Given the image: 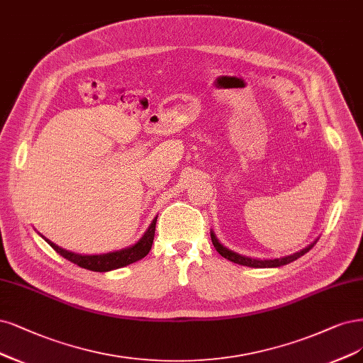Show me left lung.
<instances>
[{"label":"left lung","instance_id":"1","mask_svg":"<svg viewBox=\"0 0 363 363\" xmlns=\"http://www.w3.org/2000/svg\"><path fill=\"white\" fill-rule=\"evenodd\" d=\"M210 237H211V242H213V246L216 247V251H218L223 258H227V259L235 262V264L247 266V267H281V266H284V264H289V262H291V261H294V259H297V258H301L302 255H305L306 252H309L311 249L314 247V245L317 243V240H315L314 243H311L308 247L302 249L301 252H296V254L289 255V257L274 258V259H254V258H249V257H243V255L235 254V252L230 251V249L222 246V245L218 242L216 235H215L213 233L210 234Z\"/></svg>","mask_w":363,"mask_h":363}]
</instances>
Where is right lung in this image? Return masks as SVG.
Masks as SVG:
<instances>
[{
  "label": "right lung",
  "instance_id": "1",
  "mask_svg": "<svg viewBox=\"0 0 363 363\" xmlns=\"http://www.w3.org/2000/svg\"><path fill=\"white\" fill-rule=\"evenodd\" d=\"M156 220H157V218L153 219L152 225H150L148 230L141 237V240L138 243H135L130 247L121 249V251L109 252V254H104V255L73 254V252H69V251H65V249L58 247L57 245H54L52 242H49L48 239H45V240L48 242V245H51V247L54 249L57 254H60L61 257H65L66 259L73 262V264H77V266H79L82 269H86V270H93V272H109V270H114V269H120V267H124L128 264H132V262L144 258L150 252V249H152V245H153V239H155Z\"/></svg>",
  "mask_w": 363,
  "mask_h": 363
}]
</instances>
